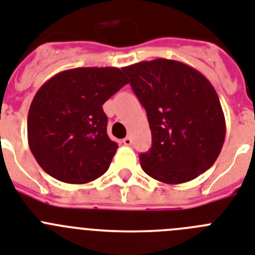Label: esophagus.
I'll return each mask as SVG.
<instances>
[{
	"label": "esophagus",
	"mask_w": 255,
	"mask_h": 255,
	"mask_svg": "<svg viewBox=\"0 0 255 255\" xmlns=\"http://www.w3.org/2000/svg\"><path fill=\"white\" fill-rule=\"evenodd\" d=\"M123 143L125 145H131V138H130V136H125V138L123 139Z\"/></svg>",
	"instance_id": "34e87169"
}]
</instances>
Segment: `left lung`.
Instances as JSON below:
<instances>
[{
	"mask_svg": "<svg viewBox=\"0 0 255 255\" xmlns=\"http://www.w3.org/2000/svg\"><path fill=\"white\" fill-rule=\"evenodd\" d=\"M124 72L151 129L152 147L139 154L144 173L167 184L205 173L226 136L225 115L208 78L184 63L162 58L135 63Z\"/></svg>",
	"mask_w": 255,
	"mask_h": 255,
	"instance_id": "1",
	"label": "left lung"
}]
</instances>
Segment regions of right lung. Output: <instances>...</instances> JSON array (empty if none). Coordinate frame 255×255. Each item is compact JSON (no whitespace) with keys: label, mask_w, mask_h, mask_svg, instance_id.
Instances as JSON below:
<instances>
[{"label":"right lung","mask_w":255,"mask_h":255,"mask_svg":"<svg viewBox=\"0 0 255 255\" xmlns=\"http://www.w3.org/2000/svg\"><path fill=\"white\" fill-rule=\"evenodd\" d=\"M129 84L115 67L63 71L37 91L28 112L30 152L55 179L84 184L103 175L119 145L107 134L103 104Z\"/></svg>","instance_id":"1"}]
</instances>
